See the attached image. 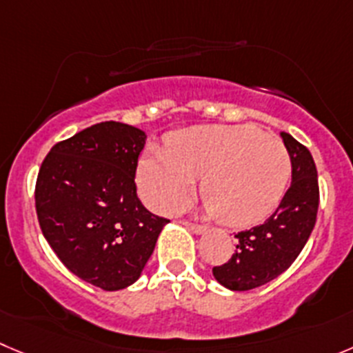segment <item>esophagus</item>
I'll use <instances>...</instances> for the list:
<instances>
[{
    "label": "esophagus",
    "instance_id": "esophagus-1",
    "mask_svg": "<svg viewBox=\"0 0 353 353\" xmlns=\"http://www.w3.org/2000/svg\"><path fill=\"white\" fill-rule=\"evenodd\" d=\"M183 225H185L187 229H189L190 232H194V234H204V232H206V227H204V225L190 223V221H183Z\"/></svg>",
    "mask_w": 353,
    "mask_h": 353
}]
</instances>
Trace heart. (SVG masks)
<instances>
[{
	"label": "heart",
	"mask_w": 353,
	"mask_h": 353,
	"mask_svg": "<svg viewBox=\"0 0 353 353\" xmlns=\"http://www.w3.org/2000/svg\"><path fill=\"white\" fill-rule=\"evenodd\" d=\"M290 173L284 143L254 126H196L171 133L166 149L143 154L139 185L154 210L174 211L203 176L201 196L213 216L230 227H248L275 210Z\"/></svg>",
	"instance_id": "heart-1"
}]
</instances>
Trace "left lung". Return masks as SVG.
Returning a JSON list of instances; mask_svg holds the SVG:
<instances>
[{"instance_id": "8db88e82", "label": "left lung", "mask_w": 353, "mask_h": 353, "mask_svg": "<svg viewBox=\"0 0 353 353\" xmlns=\"http://www.w3.org/2000/svg\"><path fill=\"white\" fill-rule=\"evenodd\" d=\"M291 159V185L270 218L237 234L236 253L213 268L214 279L230 291H248L274 281L291 267L307 244L319 208L317 170L310 150L281 133Z\"/></svg>"}]
</instances>
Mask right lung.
I'll return each mask as SVG.
<instances>
[{"instance_id":"add662e5","label":"right lung","mask_w":353,"mask_h":353,"mask_svg":"<svg viewBox=\"0 0 353 353\" xmlns=\"http://www.w3.org/2000/svg\"><path fill=\"white\" fill-rule=\"evenodd\" d=\"M145 140L135 126L105 121L55 143L39 168L34 197L43 236L74 275L103 291L139 281L170 221L137 196Z\"/></svg>"}]
</instances>
